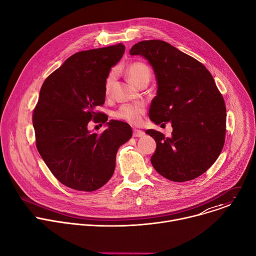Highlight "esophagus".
Instances as JSON below:
<instances>
[{
  "instance_id": "34e87169",
  "label": "esophagus",
  "mask_w": 256,
  "mask_h": 256,
  "mask_svg": "<svg viewBox=\"0 0 256 256\" xmlns=\"http://www.w3.org/2000/svg\"><path fill=\"white\" fill-rule=\"evenodd\" d=\"M132 136L134 138H140V136H144V132L140 130H136V128H134L132 130Z\"/></svg>"
}]
</instances>
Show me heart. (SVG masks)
Wrapping results in <instances>:
<instances>
[{"label": "heart", "mask_w": 256, "mask_h": 256, "mask_svg": "<svg viewBox=\"0 0 256 256\" xmlns=\"http://www.w3.org/2000/svg\"><path fill=\"white\" fill-rule=\"evenodd\" d=\"M126 75L130 80V82L134 85L138 87L140 84L150 81L151 70L146 64L140 62H132L126 68ZM116 70H112L105 79L104 92L106 95L110 93V90L116 82ZM144 112H146V107L144 103H140V102L126 103V104H122L118 109L114 116L118 120H124L132 124H136L140 122Z\"/></svg>", "instance_id": "1"}]
</instances>
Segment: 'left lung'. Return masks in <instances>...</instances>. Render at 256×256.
Listing matches in <instances>:
<instances>
[{
    "label": "left lung",
    "instance_id": "obj_1",
    "mask_svg": "<svg viewBox=\"0 0 256 256\" xmlns=\"http://www.w3.org/2000/svg\"><path fill=\"white\" fill-rule=\"evenodd\" d=\"M130 54L144 58L155 72L158 86L150 120L156 124L171 122L173 128L171 138L146 130L157 144L151 157L153 167L175 182L200 176L221 154L226 134L225 101L210 72L162 40L140 42Z\"/></svg>",
    "mask_w": 256,
    "mask_h": 256
}]
</instances>
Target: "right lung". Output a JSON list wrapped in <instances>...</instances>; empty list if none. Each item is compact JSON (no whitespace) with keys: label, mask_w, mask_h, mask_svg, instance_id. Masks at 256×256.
<instances>
[{"label":"right lung","mask_w":256,"mask_h":256,"mask_svg":"<svg viewBox=\"0 0 256 256\" xmlns=\"http://www.w3.org/2000/svg\"><path fill=\"white\" fill-rule=\"evenodd\" d=\"M124 46L79 52L70 56L42 84L32 122L36 148L64 186L94 192L112 178L118 148L132 134L128 124L106 122L100 135L88 130L90 120L107 122L95 109L105 101L104 83Z\"/></svg>","instance_id":"1"}]
</instances>
